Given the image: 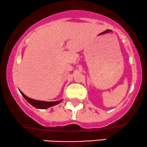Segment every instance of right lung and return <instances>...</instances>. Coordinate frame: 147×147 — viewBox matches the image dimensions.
Returning <instances> with one entry per match:
<instances>
[{
	"instance_id": "1",
	"label": "right lung",
	"mask_w": 147,
	"mask_h": 147,
	"mask_svg": "<svg viewBox=\"0 0 147 147\" xmlns=\"http://www.w3.org/2000/svg\"><path fill=\"white\" fill-rule=\"evenodd\" d=\"M21 94L24 97L27 101L29 102L30 105H32V106H34V107L37 109H47L51 107L57 105L59 104L62 101V100H57V101H52V102H47V101H42V100H34V99L30 98L27 96H26L22 91H20Z\"/></svg>"
}]
</instances>
